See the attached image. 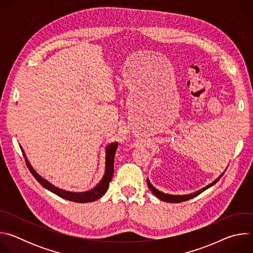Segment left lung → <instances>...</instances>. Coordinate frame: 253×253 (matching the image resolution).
Returning <instances> with one entry per match:
<instances>
[{"mask_svg": "<svg viewBox=\"0 0 253 253\" xmlns=\"http://www.w3.org/2000/svg\"><path fill=\"white\" fill-rule=\"evenodd\" d=\"M223 174H224V172H223L217 179L214 180V181H213L211 184L207 185L206 187H204V188H202V189H200V190H198V191H196V192H194V193L187 194V195H171V194H165V193H163V192L157 190V189L150 183L148 178H147V184H148V187H149V189L151 190V192H152L156 197H158L160 200H163V201H165V202H170V203H179V202H183V201H186V200H189V199H192V198L196 197L197 195H199L200 193H202L203 191H205L207 188H209V187H211L212 185H214V184H215L216 182H217L218 180L223 176Z\"/></svg>", "mask_w": 253, "mask_h": 253, "instance_id": "obj_1", "label": "left lung"}]
</instances>
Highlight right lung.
Returning <instances> with one entry per match:
<instances>
[{
  "mask_svg": "<svg viewBox=\"0 0 253 253\" xmlns=\"http://www.w3.org/2000/svg\"><path fill=\"white\" fill-rule=\"evenodd\" d=\"M118 148V143H111L109 145L107 146L106 148V166H105V174L102 178L101 181L91 190L86 191V192H70V191H65L62 190L54 185H52L49 181H47L46 179L42 178L37 172H36L33 167L31 166V164L29 163L28 159L26 158V164L30 170V172L32 173V175L36 178V180L46 189H48L49 191L55 193L56 195L70 200V201H74V202H79V203H87V202H92L95 201L97 199H99L100 197H102L105 192L107 191L108 187H109V183L113 178V172H114V157H115V153L116 150ZM23 155L24 157H26L23 149H22Z\"/></svg>",
  "mask_w": 253,
  "mask_h": 253,
  "instance_id": "right-lung-1",
  "label": "right lung"
}]
</instances>
